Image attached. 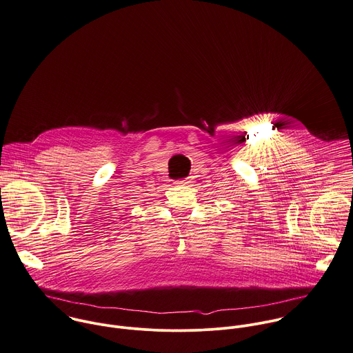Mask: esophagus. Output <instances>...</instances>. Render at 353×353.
<instances>
[{
  "mask_svg": "<svg viewBox=\"0 0 353 353\" xmlns=\"http://www.w3.org/2000/svg\"><path fill=\"white\" fill-rule=\"evenodd\" d=\"M177 184H180V185H188V184H191V180H190V179L180 180V181H177Z\"/></svg>",
  "mask_w": 353,
  "mask_h": 353,
  "instance_id": "obj_1",
  "label": "esophagus"
}]
</instances>
